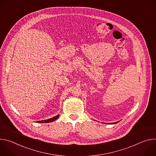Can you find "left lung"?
I'll use <instances>...</instances> for the list:
<instances>
[{"mask_svg": "<svg viewBox=\"0 0 156 156\" xmlns=\"http://www.w3.org/2000/svg\"><path fill=\"white\" fill-rule=\"evenodd\" d=\"M118 123V122H115V123H111V124H115V123Z\"/></svg>", "mask_w": 156, "mask_h": 156, "instance_id": "obj_1", "label": "left lung"}]
</instances>
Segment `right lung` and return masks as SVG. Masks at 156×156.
I'll return each mask as SVG.
<instances>
[{
	"instance_id": "obj_1",
	"label": "right lung",
	"mask_w": 156,
	"mask_h": 156,
	"mask_svg": "<svg viewBox=\"0 0 156 156\" xmlns=\"http://www.w3.org/2000/svg\"><path fill=\"white\" fill-rule=\"evenodd\" d=\"M59 117V115L55 116V117H54L53 118H51V119H48V120H41V121H37V123H49V122H52L55 120H57L58 118Z\"/></svg>"
}]
</instances>
